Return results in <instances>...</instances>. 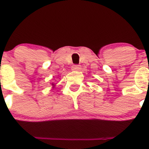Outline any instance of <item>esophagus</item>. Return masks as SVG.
<instances>
[{
  "instance_id": "esophagus-1",
  "label": "esophagus",
  "mask_w": 149,
  "mask_h": 149,
  "mask_svg": "<svg viewBox=\"0 0 149 149\" xmlns=\"http://www.w3.org/2000/svg\"><path fill=\"white\" fill-rule=\"evenodd\" d=\"M72 69L73 71H79L80 69V66L79 65H74L72 66Z\"/></svg>"
}]
</instances>
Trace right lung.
I'll return each mask as SVG.
<instances>
[{"label": "right lung", "instance_id": "1", "mask_svg": "<svg viewBox=\"0 0 149 149\" xmlns=\"http://www.w3.org/2000/svg\"><path fill=\"white\" fill-rule=\"evenodd\" d=\"M51 85H52V88H55V87H56V85L54 84V83H53V82H52V83H50Z\"/></svg>", "mask_w": 149, "mask_h": 149}]
</instances>
